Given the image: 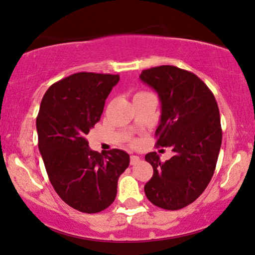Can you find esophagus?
Segmentation results:
<instances>
[{
    "instance_id": "34e87169",
    "label": "esophagus",
    "mask_w": 255,
    "mask_h": 255,
    "mask_svg": "<svg viewBox=\"0 0 255 255\" xmlns=\"http://www.w3.org/2000/svg\"><path fill=\"white\" fill-rule=\"evenodd\" d=\"M138 162H140V157H138V156H136V155L130 156V164L131 165L136 164V163H138Z\"/></svg>"
}]
</instances>
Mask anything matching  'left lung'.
Listing matches in <instances>:
<instances>
[{
	"mask_svg": "<svg viewBox=\"0 0 255 255\" xmlns=\"http://www.w3.org/2000/svg\"><path fill=\"white\" fill-rule=\"evenodd\" d=\"M140 79L161 101L156 145L175 154L165 162L155 151L145 155L154 174L144 193L158 208L179 210L202 195L215 172L223 136L218 105L204 81L176 66L143 70Z\"/></svg>",
	"mask_w": 255,
	"mask_h": 255,
	"instance_id": "1",
	"label": "left lung"
}]
</instances>
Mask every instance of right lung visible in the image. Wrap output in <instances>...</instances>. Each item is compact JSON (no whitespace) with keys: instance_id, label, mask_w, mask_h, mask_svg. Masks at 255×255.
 Masks as SVG:
<instances>
[{"instance_id":"add662e5","label":"right lung","mask_w":255,"mask_h":255,"mask_svg":"<svg viewBox=\"0 0 255 255\" xmlns=\"http://www.w3.org/2000/svg\"><path fill=\"white\" fill-rule=\"evenodd\" d=\"M119 74L79 72L51 85L36 119L38 148L54 191L71 208L97 213L114 202L118 179L129 165L120 149L88 147L86 135L100 120Z\"/></svg>"}]
</instances>
